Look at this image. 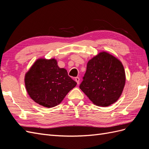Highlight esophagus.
Masks as SVG:
<instances>
[{
  "instance_id": "esophagus-1",
  "label": "esophagus",
  "mask_w": 149,
  "mask_h": 149,
  "mask_svg": "<svg viewBox=\"0 0 149 149\" xmlns=\"http://www.w3.org/2000/svg\"><path fill=\"white\" fill-rule=\"evenodd\" d=\"M74 80L76 81V82L77 83V84H79V77H76L75 78H74Z\"/></svg>"
}]
</instances>
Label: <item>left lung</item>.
I'll return each mask as SVG.
<instances>
[{"label": "left lung", "mask_w": 149, "mask_h": 149, "mask_svg": "<svg viewBox=\"0 0 149 149\" xmlns=\"http://www.w3.org/2000/svg\"><path fill=\"white\" fill-rule=\"evenodd\" d=\"M79 88L92 102L109 106L119 100L125 83L121 61L106 52L98 53L87 64L86 71Z\"/></svg>", "instance_id": "left-lung-1"}]
</instances>
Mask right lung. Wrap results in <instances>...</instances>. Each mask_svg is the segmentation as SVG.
Returning <instances> with one entry per match:
<instances>
[{"label": "right lung", "instance_id": "1", "mask_svg": "<svg viewBox=\"0 0 149 149\" xmlns=\"http://www.w3.org/2000/svg\"><path fill=\"white\" fill-rule=\"evenodd\" d=\"M55 58H40L36 61L25 76V88L29 95L38 104L53 107L63 100L76 82L60 68Z\"/></svg>", "mask_w": 149, "mask_h": 149}]
</instances>
